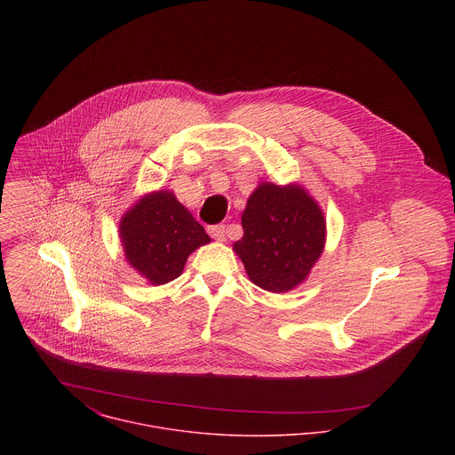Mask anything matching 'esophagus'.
Returning a JSON list of instances; mask_svg holds the SVG:
<instances>
[{
    "instance_id": "obj_1",
    "label": "esophagus",
    "mask_w": 455,
    "mask_h": 455,
    "mask_svg": "<svg viewBox=\"0 0 455 455\" xmlns=\"http://www.w3.org/2000/svg\"><path fill=\"white\" fill-rule=\"evenodd\" d=\"M208 233L212 238L224 242L226 240V226L224 224H217V226H208Z\"/></svg>"
}]
</instances>
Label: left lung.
<instances>
[{"label":"left lung","mask_w":455,"mask_h":455,"mask_svg":"<svg viewBox=\"0 0 455 455\" xmlns=\"http://www.w3.org/2000/svg\"><path fill=\"white\" fill-rule=\"evenodd\" d=\"M235 252L260 289L285 292L301 283L324 249L319 204L299 186L260 184L242 215Z\"/></svg>","instance_id":"obj_1"}]
</instances>
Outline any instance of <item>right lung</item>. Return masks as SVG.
Listing matches in <instances>:
<instances>
[{
  "instance_id": "right-lung-1",
  "label": "right lung",
  "mask_w": 455,
  "mask_h": 455,
  "mask_svg": "<svg viewBox=\"0 0 455 455\" xmlns=\"http://www.w3.org/2000/svg\"><path fill=\"white\" fill-rule=\"evenodd\" d=\"M121 238L131 266L156 285L180 276L189 254L210 242L203 226L168 191L140 199L121 220Z\"/></svg>"
}]
</instances>
